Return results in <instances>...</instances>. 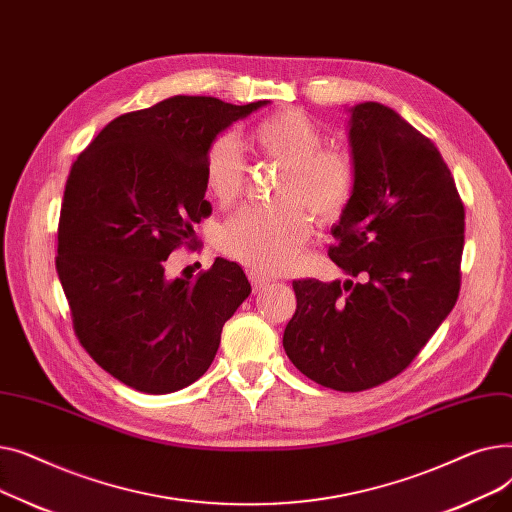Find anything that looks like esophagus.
<instances>
[{
    "mask_svg": "<svg viewBox=\"0 0 512 512\" xmlns=\"http://www.w3.org/2000/svg\"><path fill=\"white\" fill-rule=\"evenodd\" d=\"M249 280H251L255 292H261L265 286H270V278H265V276H261L257 272H249Z\"/></svg>",
    "mask_w": 512,
    "mask_h": 512,
    "instance_id": "34e87169",
    "label": "esophagus"
}]
</instances>
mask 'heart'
I'll use <instances>...</instances> for the list:
<instances>
[{
  "mask_svg": "<svg viewBox=\"0 0 512 512\" xmlns=\"http://www.w3.org/2000/svg\"><path fill=\"white\" fill-rule=\"evenodd\" d=\"M255 149L286 166L276 209H245L230 218L218 247L230 259L257 274H280L305 247L311 222H334L353 195V166L346 155L321 149L324 134L301 110H282L251 130ZM207 193L220 205H232L245 186L247 166L232 134L215 139L205 155Z\"/></svg>",
  "mask_w": 512,
  "mask_h": 512,
  "instance_id": "b5f03b06",
  "label": "heart"
}]
</instances>
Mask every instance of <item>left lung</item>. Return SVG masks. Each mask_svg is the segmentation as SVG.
<instances>
[{
	"mask_svg": "<svg viewBox=\"0 0 512 512\" xmlns=\"http://www.w3.org/2000/svg\"><path fill=\"white\" fill-rule=\"evenodd\" d=\"M353 195L332 234L344 282L297 280L284 351L340 392L380 386L419 355L461 288L465 209L438 147L390 107L348 110Z\"/></svg>",
	"mask_w": 512,
	"mask_h": 512,
	"instance_id": "obj_1",
	"label": "left lung"
}]
</instances>
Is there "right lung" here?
Listing matches in <instances>:
<instances>
[{"instance_id":"obj_1","label":"right lung","mask_w":512,"mask_h":512,"mask_svg":"<svg viewBox=\"0 0 512 512\" xmlns=\"http://www.w3.org/2000/svg\"><path fill=\"white\" fill-rule=\"evenodd\" d=\"M270 101L232 105L176 95L107 124L66 180L58 276L74 332L122 384L170 394L197 382L251 284L234 261L170 278L166 261L211 213L209 145Z\"/></svg>"}]
</instances>
